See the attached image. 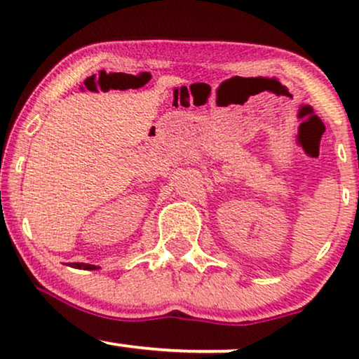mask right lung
Here are the masks:
<instances>
[{
	"instance_id": "right-lung-1",
	"label": "right lung",
	"mask_w": 359,
	"mask_h": 359,
	"mask_svg": "<svg viewBox=\"0 0 359 359\" xmlns=\"http://www.w3.org/2000/svg\"><path fill=\"white\" fill-rule=\"evenodd\" d=\"M74 269H82V270H97L96 265H88V263H74Z\"/></svg>"
}]
</instances>
